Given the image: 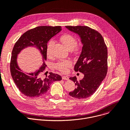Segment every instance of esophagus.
<instances>
[{"label":"esophagus","instance_id":"esophagus-1","mask_svg":"<svg viewBox=\"0 0 130 130\" xmlns=\"http://www.w3.org/2000/svg\"><path fill=\"white\" fill-rule=\"evenodd\" d=\"M62 78L64 80H69V76H63L62 77Z\"/></svg>","mask_w":130,"mask_h":130}]
</instances>
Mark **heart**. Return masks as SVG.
I'll list each match as a JSON object with an SVG mask.
<instances>
[{"label":"heart","instance_id":"heart-1","mask_svg":"<svg viewBox=\"0 0 130 130\" xmlns=\"http://www.w3.org/2000/svg\"><path fill=\"white\" fill-rule=\"evenodd\" d=\"M60 40L62 43L66 47L67 49L69 50H74L75 51H77L78 50V47L76 45V39L74 36L69 34H65L60 37ZM54 42L53 40H50L49 43H48L47 49H46V54L48 57L51 56V47L54 44ZM72 65V61L70 60H64L58 61L57 63L55 64V69L58 70L63 73H66L67 72L68 68L70 67Z\"/></svg>","mask_w":130,"mask_h":130}]
</instances>
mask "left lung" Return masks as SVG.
Listing matches in <instances>:
<instances>
[{
  "label": "left lung",
  "instance_id": "left-lung-1",
  "mask_svg": "<svg viewBox=\"0 0 130 130\" xmlns=\"http://www.w3.org/2000/svg\"><path fill=\"white\" fill-rule=\"evenodd\" d=\"M80 38L82 50L74 66V70L83 73L82 79L76 76L70 79L75 83L76 88L69 95L78 99L92 95L105 78L107 72V50L104 40L98 31L87 26L65 27Z\"/></svg>",
  "mask_w": 130,
  "mask_h": 130
}]
</instances>
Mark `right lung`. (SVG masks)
<instances>
[{
    "instance_id": "1",
    "label": "right lung",
    "mask_w": 130,
    "mask_h": 130,
    "mask_svg": "<svg viewBox=\"0 0 130 130\" xmlns=\"http://www.w3.org/2000/svg\"><path fill=\"white\" fill-rule=\"evenodd\" d=\"M61 30L60 26H39L25 32L20 36L13 46L10 64L11 77L19 90L28 98L42 96L49 90L53 82L60 80L61 77L57 74L45 72L47 65V44L55 35ZM32 46L40 52L43 64L39 69L32 73L24 72L17 63L18 54L22 50Z\"/></svg>"
}]
</instances>
